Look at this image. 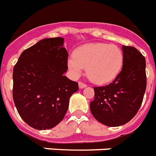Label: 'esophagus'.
I'll return each instance as SVG.
<instances>
[{"mask_svg":"<svg viewBox=\"0 0 156 156\" xmlns=\"http://www.w3.org/2000/svg\"><path fill=\"white\" fill-rule=\"evenodd\" d=\"M78 85H79V88H81V89H82V88H85V87H87V84H85V83H83L82 82H79Z\"/></svg>","mask_w":156,"mask_h":156,"instance_id":"34e87169","label":"esophagus"}]
</instances>
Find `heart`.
Instances as JSON below:
<instances>
[{"mask_svg": "<svg viewBox=\"0 0 156 156\" xmlns=\"http://www.w3.org/2000/svg\"><path fill=\"white\" fill-rule=\"evenodd\" d=\"M122 62L123 54L118 45L90 43L75 49L74 58L68 60V66L76 76L87 67V75L91 82L105 84L117 77Z\"/></svg>", "mask_w": 156, "mask_h": 156, "instance_id": "heart-1", "label": "heart"}]
</instances>
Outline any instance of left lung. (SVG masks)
Returning a JSON list of instances; mask_svg holds the SVG:
<instances>
[{"label": "left lung", "instance_id": "1", "mask_svg": "<svg viewBox=\"0 0 156 156\" xmlns=\"http://www.w3.org/2000/svg\"><path fill=\"white\" fill-rule=\"evenodd\" d=\"M123 62L120 73L107 86L94 87V98L90 109L101 123L119 126L137 114L147 87L146 60L133 46L122 45Z\"/></svg>", "mask_w": 156, "mask_h": 156}]
</instances>
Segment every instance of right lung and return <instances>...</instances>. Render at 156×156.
Masks as SVG:
<instances>
[{"label":"right lung","instance_id":"add662e5","mask_svg":"<svg viewBox=\"0 0 156 156\" xmlns=\"http://www.w3.org/2000/svg\"><path fill=\"white\" fill-rule=\"evenodd\" d=\"M64 38L42 39L25 49L12 73V98L21 118L37 130L53 128L63 119L78 82L64 76L68 53Z\"/></svg>","mask_w":156,"mask_h":156}]
</instances>
